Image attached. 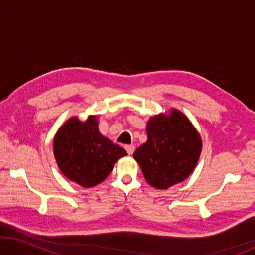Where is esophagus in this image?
Listing matches in <instances>:
<instances>
[{
    "label": "esophagus",
    "instance_id": "esophagus-1",
    "mask_svg": "<svg viewBox=\"0 0 255 255\" xmlns=\"http://www.w3.org/2000/svg\"><path fill=\"white\" fill-rule=\"evenodd\" d=\"M125 149H126V152L129 155H131L133 152H135V146H133V145H126V146H125Z\"/></svg>",
    "mask_w": 255,
    "mask_h": 255
}]
</instances>
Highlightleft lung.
Instances as JSON below:
<instances>
[{
    "label": "left lung",
    "mask_w": 255,
    "mask_h": 255,
    "mask_svg": "<svg viewBox=\"0 0 255 255\" xmlns=\"http://www.w3.org/2000/svg\"><path fill=\"white\" fill-rule=\"evenodd\" d=\"M201 153V138L178 110L157 116L147 125V141L133 153L147 182L167 189L191 174Z\"/></svg>",
    "instance_id": "8db88e82"
}]
</instances>
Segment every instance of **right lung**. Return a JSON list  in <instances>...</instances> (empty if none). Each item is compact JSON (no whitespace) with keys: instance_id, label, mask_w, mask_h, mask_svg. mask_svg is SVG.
I'll use <instances>...</instances> for the list:
<instances>
[{"instance_id":"obj_1","label":"right lung","mask_w":255,"mask_h":255,"mask_svg":"<svg viewBox=\"0 0 255 255\" xmlns=\"http://www.w3.org/2000/svg\"><path fill=\"white\" fill-rule=\"evenodd\" d=\"M54 154L63 174L82 187L102 182L126 150L99 132L96 117L71 118L56 133Z\"/></svg>"}]
</instances>
